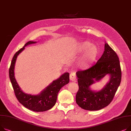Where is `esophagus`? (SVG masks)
<instances>
[{
    "mask_svg": "<svg viewBox=\"0 0 131 131\" xmlns=\"http://www.w3.org/2000/svg\"><path fill=\"white\" fill-rule=\"evenodd\" d=\"M70 80L73 82H75L76 80V76L75 73L72 72L70 74Z\"/></svg>",
    "mask_w": 131,
    "mask_h": 131,
    "instance_id": "obj_1",
    "label": "esophagus"
}]
</instances>
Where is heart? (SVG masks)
I'll use <instances>...</instances> for the list:
<instances>
[{"mask_svg":"<svg viewBox=\"0 0 131 131\" xmlns=\"http://www.w3.org/2000/svg\"><path fill=\"white\" fill-rule=\"evenodd\" d=\"M92 43L85 41L81 43L78 47V50L80 53H84L87 51L82 57L81 64L85 68H88L96 60L99 55V51L97 47L95 46H92Z\"/></svg>","mask_w":131,"mask_h":131,"instance_id":"heart-1","label":"heart"}]
</instances>
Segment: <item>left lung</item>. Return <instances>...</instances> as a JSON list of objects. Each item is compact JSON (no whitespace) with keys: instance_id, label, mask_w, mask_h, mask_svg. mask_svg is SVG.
<instances>
[{"instance_id":"1","label":"left lung","mask_w":131,"mask_h":131,"mask_svg":"<svg viewBox=\"0 0 131 131\" xmlns=\"http://www.w3.org/2000/svg\"><path fill=\"white\" fill-rule=\"evenodd\" d=\"M110 75V82L101 91L97 92L89 89L90 85L98 81L106 74ZM79 90L76 102L82 108L97 111L108 106L114 98L120 85L122 71L118 56L107 43L97 63L89 68L76 72Z\"/></svg>"}]
</instances>
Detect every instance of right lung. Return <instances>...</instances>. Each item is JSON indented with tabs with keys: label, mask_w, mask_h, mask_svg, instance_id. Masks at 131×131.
I'll return each mask as SVG.
<instances>
[{
	"label": "right lung",
	"mask_w": 131,
	"mask_h": 131,
	"mask_svg": "<svg viewBox=\"0 0 131 131\" xmlns=\"http://www.w3.org/2000/svg\"><path fill=\"white\" fill-rule=\"evenodd\" d=\"M36 41H28L24 47L20 49L15 54L9 69V75L17 99L22 105L34 112H44L53 107L56 102L58 93L60 89L69 81V74L65 73L58 79L53 81L46 89L38 95H31L25 94L19 87L14 76V67L16 58L20 53L24 49L25 47Z\"/></svg>",
	"instance_id": "add662e5"
}]
</instances>
